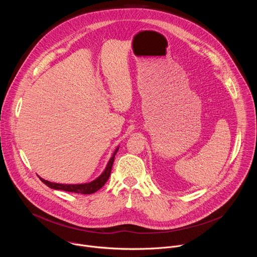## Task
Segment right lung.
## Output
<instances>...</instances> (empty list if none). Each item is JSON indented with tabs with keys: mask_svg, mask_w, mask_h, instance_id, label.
Masks as SVG:
<instances>
[{
	"mask_svg": "<svg viewBox=\"0 0 257 257\" xmlns=\"http://www.w3.org/2000/svg\"><path fill=\"white\" fill-rule=\"evenodd\" d=\"M118 150H119V148L116 149L113 157L111 158V160L108 161V163H107L104 171L102 172V174L98 178L93 180L92 182L85 183V184H59V183H53V182H50V181H47V180L41 178L40 176L39 177H40V179L43 183H45L47 186H49L52 189L63 190V191H68V192H74V193H81V194L94 193L97 190H99L105 184V182L107 181L109 175H111L112 167H113V164H114V161H115V156H116Z\"/></svg>",
	"mask_w": 257,
	"mask_h": 257,
	"instance_id": "obj_1",
	"label": "right lung"
}]
</instances>
